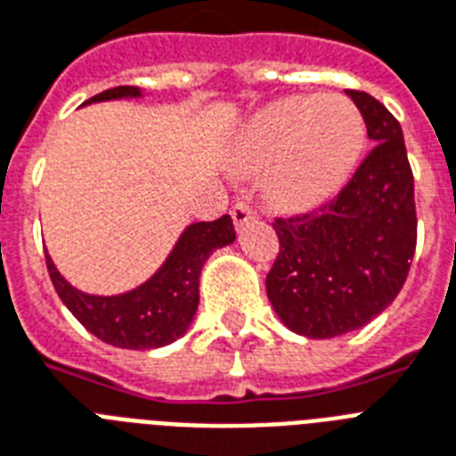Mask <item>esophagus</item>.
<instances>
[{
    "mask_svg": "<svg viewBox=\"0 0 456 456\" xmlns=\"http://www.w3.org/2000/svg\"><path fill=\"white\" fill-rule=\"evenodd\" d=\"M232 224H235V228H245L247 224H251V221H256V211L251 209L249 205H235L232 207Z\"/></svg>",
    "mask_w": 456,
    "mask_h": 456,
    "instance_id": "obj_1",
    "label": "esophagus"
}]
</instances>
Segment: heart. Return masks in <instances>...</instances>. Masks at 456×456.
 <instances>
[{"instance_id":"obj_1","label":"heart","mask_w":456,"mask_h":456,"mask_svg":"<svg viewBox=\"0 0 456 456\" xmlns=\"http://www.w3.org/2000/svg\"><path fill=\"white\" fill-rule=\"evenodd\" d=\"M365 141V118L351 98H280L240 126L228 167L235 176L265 171L264 195L273 207L311 211L348 183Z\"/></svg>"}]
</instances>
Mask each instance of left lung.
<instances>
[{"label":"left lung","mask_w":456,"mask_h":456,"mask_svg":"<svg viewBox=\"0 0 456 456\" xmlns=\"http://www.w3.org/2000/svg\"><path fill=\"white\" fill-rule=\"evenodd\" d=\"M358 105L374 151L320 211L278 218V261L265 291L287 330L341 337L372 322L398 297L417 247L414 178L398 119L365 91Z\"/></svg>","instance_id":"8db88e82"}]
</instances>
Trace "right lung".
<instances>
[{"label":"right lung","instance_id":"add662e5","mask_svg":"<svg viewBox=\"0 0 456 456\" xmlns=\"http://www.w3.org/2000/svg\"><path fill=\"white\" fill-rule=\"evenodd\" d=\"M119 98H143L138 86H115L101 91L84 105ZM235 242L231 216L211 224L185 225L165 264L145 280L122 294H86L61 275L46 254L51 282L68 311L101 341L129 351H152L174 344L192 325L200 304V275L207 258L216 249Z\"/></svg>","mask_w":456,"mask_h":456}]
</instances>
